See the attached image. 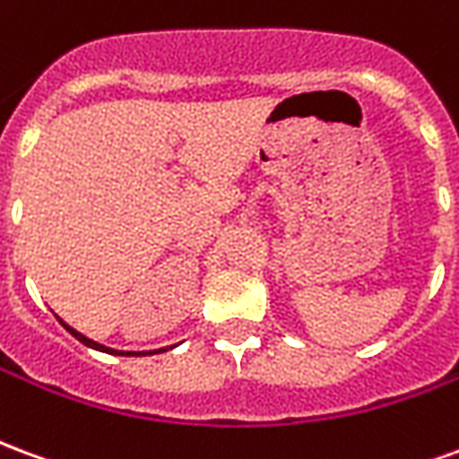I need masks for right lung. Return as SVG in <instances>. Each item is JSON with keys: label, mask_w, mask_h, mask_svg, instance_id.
Instances as JSON below:
<instances>
[{"label": "right lung", "mask_w": 459, "mask_h": 459, "mask_svg": "<svg viewBox=\"0 0 459 459\" xmlns=\"http://www.w3.org/2000/svg\"><path fill=\"white\" fill-rule=\"evenodd\" d=\"M58 322L64 325L65 332H71V334H74V337L78 339V342H83L85 346H91V349H95V351H105V354H115V356H130V354L147 356V354H160V351H167V349H154V351H117V349H110V346L98 344V342H93V339H88V337H85V334H81V332H75V329L71 327V325H65V322L61 317H58Z\"/></svg>", "instance_id": "add662e5"}]
</instances>
